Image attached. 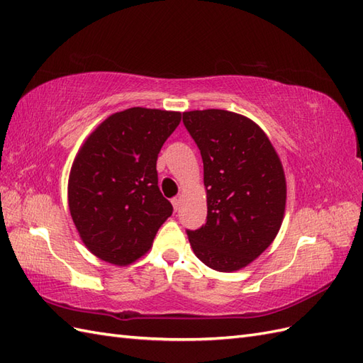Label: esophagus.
Returning a JSON list of instances; mask_svg holds the SVG:
<instances>
[{
    "instance_id": "34e87169",
    "label": "esophagus",
    "mask_w": 363,
    "mask_h": 363,
    "mask_svg": "<svg viewBox=\"0 0 363 363\" xmlns=\"http://www.w3.org/2000/svg\"><path fill=\"white\" fill-rule=\"evenodd\" d=\"M181 201H182V198H181V196H174V198L172 199V203H173V208H174V211H178V210H179V207H181Z\"/></svg>"
}]
</instances>
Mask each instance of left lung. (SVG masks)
<instances>
[{"mask_svg":"<svg viewBox=\"0 0 363 363\" xmlns=\"http://www.w3.org/2000/svg\"><path fill=\"white\" fill-rule=\"evenodd\" d=\"M182 121L201 150L207 189V222L187 230L190 245L213 270H240L270 247L282 225V162L264 130L242 115L193 110Z\"/></svg>","mask_w":363,"mask_h":363,"instance_id":"8db88e82","label":"left lung"}]
</instances>
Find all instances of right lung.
I'll list each match as a JSON object with an SVG mask.
<instances>
[{
	"instance_id": "obj_1",
	"label": "right lung",
	"mask_w": 363,
	"mask_h": 363,
	"mask_svg": "<svg viewBox=\"0 0 363 363\" xmlns=\"http://www.w3.org/2000/svg\"><path fill=\"white\" fill-rule=\"evenodd\" d=\"M179 123V111L132 107L108 116L79 148L69 208L82 242L102 261L135 262L172 216L157 187L156 161Z\"/></svg>"
}]
</instances>
